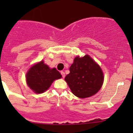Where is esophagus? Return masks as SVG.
<instances>
[{
    "label": "esophagus",
    "instance_id": "esophagus-1",
    "mask_svg": "<svg viewBox=\"0 0 133 133\" xmlns=\"http://www.w3.org/2000/svg\"><path fill=\"white\" fill-rule=\"evenodd\" d=\"M61 75L62 76V77H63V78H64V77H65V72H64L61 71Z\"/></svg>",
    "mask_w": 133,
    "mask_h": 133
}]
</instances>
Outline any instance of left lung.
<instances>
[{"instance_id": "obj_1", "label": "left lung", "mask_w": 133, "mask_h": 133, "mask_svg": "<svg viewBox=\"0 0 133 133\" xmlns=\"http://www.w3.org/2000/svg\"><path fill=\"white\" fill-rule=\"evenodd\" d=\"M69 71V74L65 77V81L72 92L77 97H91L98 92L103 86V71L89 55L74 58Z\"/></svg>"}]
</instances>
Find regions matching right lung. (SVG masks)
Returning <instances> with one entry per match:
<instances>
[{
	"label": "right lung",
	"instance_id": "right-lung-1",
	"mask_svg": "<svg viewBox=\"0 0 133 133\" xmlns=\"http://www.w3.org/2000/svg\"><path fill=\"white\" fill-rule=\"evenodd\" d=\"M61 77L56 68L51 69L42 61L29 69L26 74V81L30 89L41 94L48 89L54 80Z\"/></svg>",
	"mask_w": 133,
	"mask_h": 133
}]
</instances>
